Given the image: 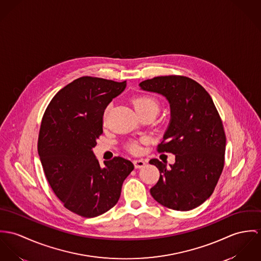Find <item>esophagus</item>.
<instances>
[{
	"mask_svg": "<svg viewBox=\"0 0 261 261\" xmlns=\"http://www.w3.org/2000/svg\"><path fill=\"white\" fill-rule=\"evenodd\" d=\"M133 163H134V166H135V168H142V167H144L145 165H146V162H145L144 160H141V159H139V160H134L133 161Z\"/></svg>",
	"mask_w": 261,
	"mask_h": 261,
	"instance_id": "34e87169",
	"label": "esophagus"
}]
</instances>
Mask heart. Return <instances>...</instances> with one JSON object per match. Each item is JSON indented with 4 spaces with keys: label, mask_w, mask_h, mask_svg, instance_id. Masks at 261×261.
<instances>
[{
    "label": "heart",
    "mask_w": 261,
    "mask_h": 261,
    "mask_svg": "<svg viewBox=\"0 0 261 261\" xmlns=\"http://www.w3.org/2000/svg\"><path fill=\"white\" fill-rule=\"evenodd\" d=\"M133 107L136 111V113L139 115H143L146 113H151L153 115H156L159 111V103L158 101L150 96V95H139L135 97L132 101ZM106 119V114L104 117V120ZM130 150L134 153H138L140 151V146L138 143H132L129 146Z\"/></svg>",
    "instance_id": "obj_1"
}]
</instances>
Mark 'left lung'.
Segmentation results:
<instances>
[{"mask_svg":"<svg viewBox=\"0 0 261 261\" xmlns=\"http://www.w3.org/2000/svg\"><path fill=\"white\" fill-rule=\"evenodd\" d=\"M139 86L166 97L171 110L157 151L174 154L175 163L167 167L158 159L149 161L160 172L150 193L173 210L196 208L211 196L224 167L226 137L212 98L199 83L185 76L155 77Z\"/></svg>","mask_w":261,"mask_h":261,"instance_id":"8db88e82","label":"left lung"}]
</instances>
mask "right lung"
<instances>
[{
    "label": "right lung",
    "instance_id": "right-lung-1",
    "mask_svg": "<svg viewBox=\"0 0 261 261\" xmlns=\"http://www.w3.org/2000/svg\"><path fill=\"white\" fill-rule=\"evenodd\" d=\"M125 87L126 81L78 78L53 97L42 119L38 153L46 178L63 205L86 218L118 202L122 184L134 169L119 156L102 168L92 150L103 133L106 107Z\"/></svg>",
    "mask_w": 261,
    "mask_h": 261
}]
</instances>
